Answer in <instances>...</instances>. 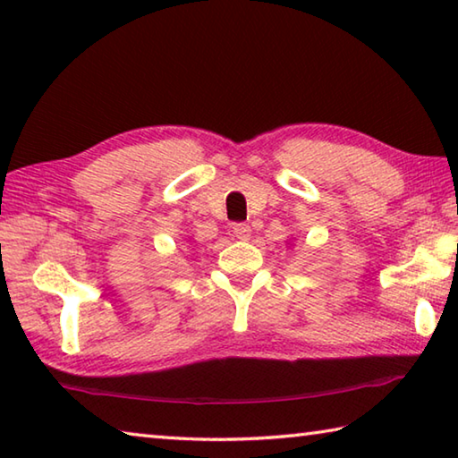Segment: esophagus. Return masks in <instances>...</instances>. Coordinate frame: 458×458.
Returning <instances> with one entry per match:
<instances>
[{"label":"esophagus","instance_id":"esophagus-1","mask_svg":"<svg viewBox=\"0 0 458 458\" xmlns=\"http://www.w3.org/2000/svg\"><path fill=\"white\" fill-rule=\"evenodd\" d=\"M232 232H234V236L238 238V240H248L250 238V226H248V224H244V222H236L234 226H232Z\"/></svg>","mask_w":458,"mask_h":458}]
</instances>
